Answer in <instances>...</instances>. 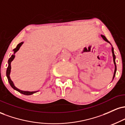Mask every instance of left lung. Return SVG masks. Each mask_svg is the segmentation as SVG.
<instances>
[{
    "instance_id": "8db88e82",
    "label": "left lung",
    "mask_w": 125,
    "mask_h": 125,
    "mask_svg": "<svg viewBox=\"0 0 125 125\" xmlns=\"http://www.w3.org/2000/svg\"><path fill=\"white\" fill-rule=\"evenodd\" d=\"M101 36H102V38L103 39H104V41H106L107 42H109V43H110L108 41H107V39L106 38V37L104 36V35H101ZM112 54H113V62H114L115 65V72H114V74H113V78L114 79V77H115V74H116V62H115V58H116V57H115V53H114V51H113V48H112Z\"/></svg>"
}]
</instances>
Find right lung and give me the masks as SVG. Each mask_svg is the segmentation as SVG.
<instances>
[{
    "mask_svg": "<svg viewBox=\"0 0 125 125\" xmlns=\"http://www.w3.org/2000/svg\"><path fill=\"white\" fill-rule=\"evenodd\" d=\"M23 43V42H21L19 44H18V45H17L16 48L15 49H13V51H14V53H15L17 51H18L20 47L21 46V45ZM15 54H13L12 55V56L10 57V58H9V59L8 61V68H7V71H6V76H7V77H8V81L9 82L10 84L11 87H12L13 89H14L17 90V91H18L19 92L21 93V94H25V95H31V94H35V93L37 92H28V91H23V90H19V89L17 88V87H16L15 86V85H14L13 83V82L12 81V80L10 79V69H11V66H10V63L11 62H12L13 60V59L15 58Z\"/></svg>",
    "mask_w": 125,
    "mask_h": 125,
    "instance_id": "add662e5",
    "label": "right lung"
}]
</instances>
